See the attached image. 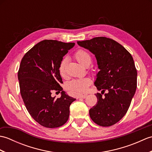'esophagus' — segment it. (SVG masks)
<instances>
[{
    "label": "esophagus",
    "instance_id": "esophagus-1",
    "mask_svg": "<svg viewBox=\"0 0 152 152\" xmlns=\"http://www.w3.org/2000/svg\"><path fill=\"white\" fill-rule=\"evenodd\" d=\"M87 96V94H84V95H80L79 96H78V98L79 99H85L86 97Z\"/></svg>",
    "mask_w": 152,
    "mask_h": 152
}]
</instances>
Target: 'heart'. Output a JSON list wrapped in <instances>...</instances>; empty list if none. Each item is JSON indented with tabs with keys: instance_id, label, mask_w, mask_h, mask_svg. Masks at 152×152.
Returning a JSON list of instances; mask_svg holds the SVG:
<instances>
[{
	"instance_id": "obj_1",
	"label": "heart",
	"mask_w": 152,
	"mask_h": 152,
	"mask_svg": "<svg viewBox=\"0 0 152 152\" xmlns=\"http://www.w3.org/2000/svg\"><path fill=\"white\" fill-rule=\"evenodd\" d=\"M75 58L78 62L83 66H87L91 63V57L86 51L80 50L75 53ZM67 63L66 59H63L61 61L59 66V72L61 76H64L65 74V67ZM91 83V80L88 78H83L79 79L72 80L66 83L67 89L70 90L75 93H83L88 89L89 86Z\"/></svg>"
}]
</instances>
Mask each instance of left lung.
<instances>
[{
	"mask_svg": "<svg viewBox=\"0 0 152 152\" xmlns=\"http://www.w3.org/2000/svg\"><path fill=\"white\" fill-rule=\"evenodd\" d=\"M77 44L95 55L100 70L94 84L101 90V94H95L97 102L89 110L90 118L102 127L114 125L127 113L137 89L133 58L120 44L106 37L78 41Z\"/></svg>",
	"mask_w": 152,
	"mask_h": 152,
	"instance_id": "left-lung-1",
	"label": "left lung"
}]
</instances>
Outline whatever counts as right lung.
Listing matches in <instances>:
<instances>
[{
    "label": "right lung",
    "mask_w": 152,
    "mask_h": 152,
    "mask_svg": "<svg viewBox=\"0 0 152 152\" xmlns=\"http://www.w3.org/2000/svg\"><path fill=\"white\" fill-rule=\"evenodd\" d=\"M75 43L45 40L37 44L23 57L18 71L19 88L28 113L43 127L56 128L69 118L70 106L75 101L63 91L59 66ZM61 91L60 98L51 96Z\"/></svg>",
    "instance_id": "add662e5"
}]
</instances>
